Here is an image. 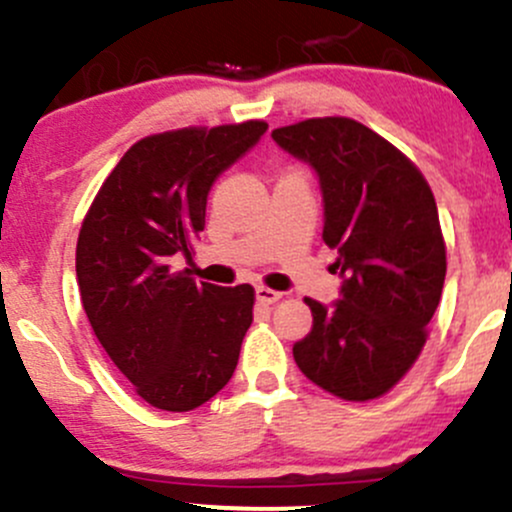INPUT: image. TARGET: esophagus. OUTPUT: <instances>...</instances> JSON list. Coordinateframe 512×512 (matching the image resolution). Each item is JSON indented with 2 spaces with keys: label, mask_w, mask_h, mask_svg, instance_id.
<instances>
[{
  "label": "esophagus",
  "mask_w": 512,
  "mask_h": 512,
  "mask_svg": "<svg viewBox=\"0 0 512 512\" xmlns=\"http://www.w3.org/2000/svg\"><path fill=\"white\" fill-rule=\"evenodd\" d=\"M255 297L260 304H277V301L282 299V294L274 292V289H270V287H257Z\"/></svg>",
  "instance_id": "esophagus-1"
}]
</instances>
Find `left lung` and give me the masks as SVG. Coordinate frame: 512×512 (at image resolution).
I'll list each match as a JSON object with an SVG mask.
<instances>
[{
	"mask_svg": "<svg viewBox=\"0 0 512 512\" xmlns=\"http://www.w3.org/2000/svg\"><path fill=\"white\" fill-rule=\"evenodd\" d=\"M272 139L319 176L324 242L343 277L333 306L304 299L314 326L294 343V360L341 400H375L419 358L444 289L434 193L400 149L351 117H314Z\"/></svg>",
	"mask_w": 512,
	"mask_h": 512,
	"instance_id": "8db88e82",
	"label": "left lung"
}]
</instances>
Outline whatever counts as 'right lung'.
<instances>
[{
	"label": "right lung",
	"mask_w": 512,
	"mask_h": 512,
	"mask_svg": "<svg viewBox=\"0 0 512 512\" xmlns=\"http://www.w3.org/2000/svg\"><path fill=\"white\" fill-rule=\"evenodd\" d=\"M265 132V122L247 120L139 139L83 220L75 247L83 309L112 363L157 410H196L235 373L255 289L196 284L171 262L191 260L208 191Z\"/></svg>",
	"instance_id": "right-lung-1"
}]
</instances>
